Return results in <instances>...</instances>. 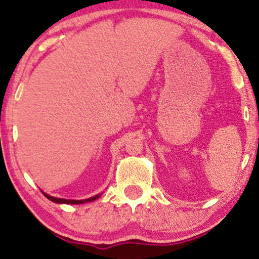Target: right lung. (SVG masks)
Listing matches in <instances>:
<instances>
[{
  "instance_id": "obj_1",
  "label": "right lung",
  "mask_w": 259,
  "mask_h": 259,
  "mask_svg": "<svg viewBox=\"0 0 259 259\" xmlns=\"http://www.w3.org/2000/svg\"><path fill=\"white\" fill-rule=\"evenodd\" d=\"M42 194L45 195V197L49 198L50 201L55 202V203H67V204H80V203H86V202H92L95 200H97V198L100 197V194L94 196V197H90L88 198V200H65V198H57V197H53V196H50L47 194H45V192H42Z\"/></svg>"
}]
</instances>
